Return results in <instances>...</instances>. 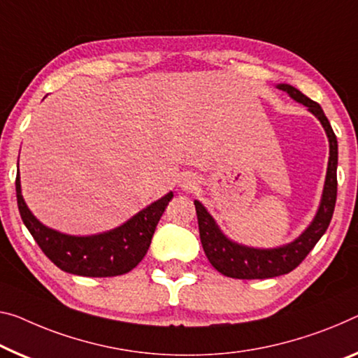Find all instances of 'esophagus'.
<instances>
[{"label": "esophagus", "instance_id": "esophagus-1", "mask_svg": "<svg viewBox=\"0 0 358 358\" xmlns=\"http://www.w3.org/2000/svg\"><path fill=\"white\" fill-rule=\"evenodd\" d=\"M180 187H182V190H194L196 187V180L192 176H185L182 182H180Z\"/></svg>", "mask_w": 358, "mask_h": 358}]
</instances>
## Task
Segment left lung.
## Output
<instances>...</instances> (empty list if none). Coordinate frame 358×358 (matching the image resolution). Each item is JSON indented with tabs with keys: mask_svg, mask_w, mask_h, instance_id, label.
<instances>
[{
	"mask_svg": "<svg viewBox=\"0 0 358 358\" xmlns=\"http://www.w3.org/2000/svg\"><path fill=\"white\" fill-rule=\"evenodd\" d=\"M278 90L287 92L293 101L306 106L307 110L322 123L329 142V158L327 168L325 185L320 198V205L313 216L312 222L307 225L304 232L296 236L293 241L287 245L277 246V248H252L241 243H236L225 235L217 222L201 201L195 200V210L198 217V229H200V240L205 250V255L211 266L221 272L225 277L241 278V280H256V278H272L278 275L289 273L304 257L309 255L322 235L327 232L329 222H331L334 205H336L338 194V141L333 133L331 124L323 113L322 107L317 102L310 101L309 97L302 94L294 86L280 83Z\"/></svg>",
	"mask_w": 358,
	"mask_h": 358,
	"instance_id": "1",
	"label": "left lung"
}]
</instances>
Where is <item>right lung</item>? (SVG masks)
I'll return each instance as SVG.
<instances>
[{"label":"right lung","mask_w":358,"mask_h":358,"mask_svg":"<svg viewBox=\"0 0 358 358\" xmlns=\"http://www.w3.org/2000/svg\"><path fill=\"white\" fill-rule=\"evenodd\" d=\"M15 194L22 221L43 252L64 272L81 277H117L133 271L147 255L157 224L174 196L169 192L107 232L69 235L48 227L33 216L22 196L19 173L15 178Z\"/></svg>","instance_id":"obj_1"}]
</instances>
